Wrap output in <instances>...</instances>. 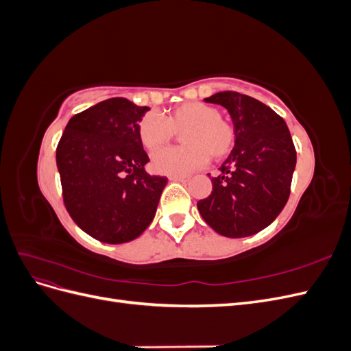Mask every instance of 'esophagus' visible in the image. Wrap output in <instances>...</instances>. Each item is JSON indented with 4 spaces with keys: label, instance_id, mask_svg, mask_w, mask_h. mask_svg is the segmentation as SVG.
Wrapping results in <instances>:
<instances>
[{
    "label": "esophagus",
    "instance_id": "obj_1",
    "mask_svg": "<svg viewBox=\"0 0 351 351\" xmlns=\"http://www.w3.org/2000/svg\"><path fill=\"white\" fill-rule=\"evenodd\" d=\"M169 180L171 182H180V183H186L189 177H183V176H169Z\"/></svg>",
    "mask_w": 351,
    "mask_h": 351
}]
</instances>
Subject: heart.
<instances>
[{
	"label": "heart",
	"instance_id": "obj_1",
	"mask_svg": "<svg viewBox=\"0 0 351 351\" xmlns=\"http://www.w3.org/2000/svg\"><path fill=\"white\" fill-rule=\"evenodd\" d=\"M184 145L165 147L152 156V168L159 174L186 176L204 167L209 156L226 158L236 142V130L221 119L218 108L204 102H184L167 115L147 112L137 121V136L147 151H156L176 133Z\"/></svg>",
	"mask_w": 351,
	"mask_h": 351
}]
</instances>
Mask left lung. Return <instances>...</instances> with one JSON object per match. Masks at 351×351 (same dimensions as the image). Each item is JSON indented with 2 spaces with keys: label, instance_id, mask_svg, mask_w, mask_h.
I'll return each instance as SVG.
<instances>
[{
  "label": "left lung",
  "instance_id": "left-lung-1",
  "mask_svg": "<svg viewBox=\"0 0 351 351\" xmlns=\"http://www.w3.org/2000/svg\"><path fill=\"white\" fill-rule=\"evenodd\" d=\"M205 101L230 112L236 143L197 209L221 236L256 234L280 215L290 196L297 158L290 130L277 112L247 95L227 90Z\"/></svg>",
  "mask_w": 351,
  "mask_h": 351
}]
</instances>
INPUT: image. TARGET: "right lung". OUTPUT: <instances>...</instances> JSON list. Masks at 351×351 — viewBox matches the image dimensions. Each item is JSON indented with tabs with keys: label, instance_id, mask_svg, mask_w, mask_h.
<instances>
[{
	"label": "right lung",
	"instance_id": "obj_1",
	"mask_svg": "<svg viewBox=\"0 0 351 351\" xmlns=\"http://www.w3.org/2000/svg\"><path fill=\"white\" fill-rule=\"evenodd\" d=\"M149 111L111 98L73 115L57 146L62 199L76 224L102 243L139 237L151 224L167 177L149 176L137 121Z\"/></svg>",
	"mask_w": 351,
	"mask_h": 351
}]
</instances>
